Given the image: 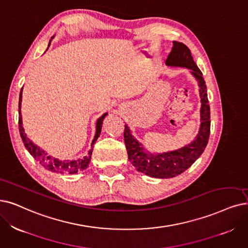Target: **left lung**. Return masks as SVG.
I'll list each match as a JSON object with an SVG mask.
<instances>
[{"instance_id":"obj_1","label":"left lung","mask_w":248,"mask_h":248,"mask_svg":"<svg viewBox=\"0 0 248 248\" xmlns=\"http://www.w3.org/2000/svg\"><path fill=\"white\" fill-rule=\"evenodd\" d=\"M166 64L168 66H179L190 69L191 73L199 81L202 97V123L196 140L178 151L155 155L144 152L142 145L132 136L127 125H125L124 129V142L128 158L133 167L138 172L162 179L175 177L186 171L203 153L211 132V112L206 85L202 71L193 61L190 49L184 44L174 41L172 51L167 58Z\"/></svg>"}]
</instances>
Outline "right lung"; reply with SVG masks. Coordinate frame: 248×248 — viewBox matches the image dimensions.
<instances>
[{"instance_id": "obj_1", "label": "right lung", "mask_w": 248, "mask_h": 248, "mask_svg": "<svg viewBox=\"0 0 248 248\" xmlns=\"http://www.w3.org/2000/svg\"><path fill=\"white\" fill-rule=\"evenodd\" d=\"M53 38V37H52ZM52 41V39H51ZM51 41L48 43V46L51 45ZM21 102H22V90L20 92V95H19V120H18V124H19V132H20V136L23 140L24 146L26 147V150L29 152L35 160L41 164L44 168H46V170L52 171V172H57L60 174H75L79 171H82L88 167V164L91 162L92 158V154H93V144L95 143L97 137L100 136L101 130H102V126H103V121L105 117L107 116V114H104L100 119H98L96 122V131H95V135L93 140L92 142V148L88 151L87 155H84L81 158H78V160H72V161H61L58 160V158L52 157L51 155H46V153L45 151H43L41 147H38L37 145H35L29 138L27 137L26 133L24 132V128L22 126V116H21Z\"/></svg>"}]
</instances>
